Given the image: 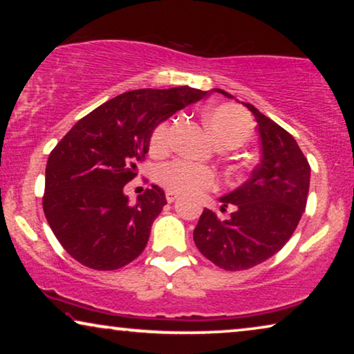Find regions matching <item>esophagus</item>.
<instances>
[{
	"label": "esophagus",
	"instance_id": "obj_1",
	"mask_svg": "<svg viewBox=\"0 0 354 354\" xmlns=\"http://www.w3.org/2000/svg\"><path fill=\"white\" fill-rule=\"evenodd\" d=\"M177 193H172V192H167L166 193V200L169 201V203H174V201H176L177 200Z\"/></svg>",
	"mask_w": 354,
	"mask_h": 354
}]
</instances>
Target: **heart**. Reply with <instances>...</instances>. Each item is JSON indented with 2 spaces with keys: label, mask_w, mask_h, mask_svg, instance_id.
I'll return each mask as SVG.
<instances>
[{
  "label": "heart",
  "mask_w": 354,
  "mask_h": 354,
  "mask_svg": "<svg viewBox=\"0 0 354 354\" xmlns=\"http://www.w3.org/2000/svg\"><path fill=\"white\" fill-rule=\"evenodd\" d=\"M205 120L207 129L219 147L236 148L251 137V120L243 109L234 104H217L206 111ZM172 122L166 120L154 129L151 135V149L156 153L166 151L171 145ZM158 180L172 193H196L211 188L216 182L214 172L198 162L176 161L162 164L158 169Z\"/></svg>",
  "instance_id": "heart-1"
}]
</instances>
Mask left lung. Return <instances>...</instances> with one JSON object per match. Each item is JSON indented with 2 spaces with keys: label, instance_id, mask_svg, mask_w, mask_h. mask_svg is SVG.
I'll use <instances>...</instances> for the list:
<instances>
[{
  "label": "left lung",
  "instance_id": "1",
  "mask_svg": "<svg viewBox=\"0 0 354 354\" xmlns=\"http://www.w3.org/2000/svg\"><path fill=\"white\" fill-rule=\"evenodd\" d=\"M212 91L234 98L221 88ZM243 104L258 122L259 164L248 180L219 198L221 209L235 206L229 219L221 221L205 209L193 230L201 254L225 270L254 268L283 248L306 207L311 178L297 140L253 104Z\"/></svg>",
  "mask_w": 354,
  "mask_h": 354
}]
</instances>
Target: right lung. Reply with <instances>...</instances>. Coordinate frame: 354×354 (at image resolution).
<instances>
[{"label":"right lung","mask_w":354,"mask_h":354,"mask_svg":"<svg viewBox=\"0 0 354 354\" xmlns=\"http://www.w3.org/2000/svg\"><path fill=\"white\" fill-rule=\"evenodd\" d=\"M207 91L190 86L125 91L80 119L46 162L43 211L53 234L80 264L124 268L148 243L166 193L151 185L130 205L125 183L149 149L154 129Z\"/></svg>","instance_id":"1"}]
</instances>
